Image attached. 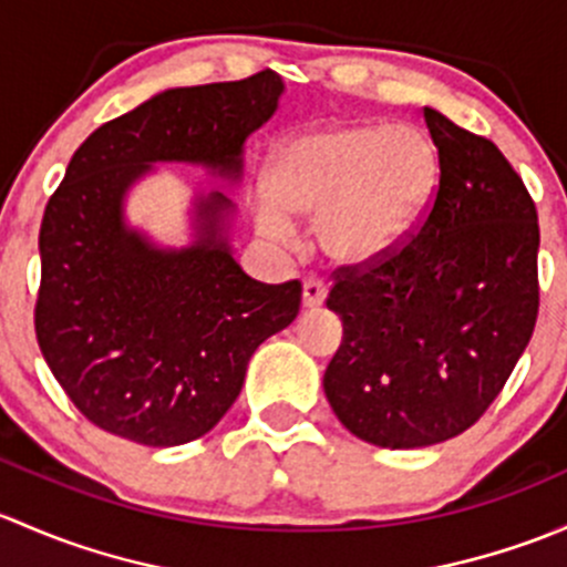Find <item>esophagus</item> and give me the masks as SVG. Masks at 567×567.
<instances>
[{"instance_id": "obj_1", "label": "esophagus", "mask_w": 567, "mask_h": 567, "mask_svg": "<svg viewBox=\"0 0 567 567\" xmlns=\"http://www.w3.org/2000/svg\"><path fill=\"white\" fill-rule=\"evenodd\" d=\"M327 297V286L319 278H306L302 281V306L306 308H319Z\"/></svg>"}]
</instances>
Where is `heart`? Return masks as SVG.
I'll return each instance as SVG.
<instances>
[{
	"label": "heart",
	"instance_id": "obj_1",
	"mask_svg": "<svg viewBox=\"0 0 567 567\" xmlns=\"http://www.w3.org/2000/svg\"><path fill=\"white\" fill-rule=\"evenodd\" d=\"M436 150L414 127L327 125L286 138L267 168L261 235L289 240L286 215H313L317 245L363 265L404 240L436 185Z\"/></svg>",
	"mask_w": 567,
	"mask_h": 567
}]
</instances>
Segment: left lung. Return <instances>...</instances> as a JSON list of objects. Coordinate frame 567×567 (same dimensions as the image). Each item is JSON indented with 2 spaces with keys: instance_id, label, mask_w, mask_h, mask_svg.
Returning a JSON list of instances; mask_svg holds the SVG:
<instances>
[{
  "instance_id": "8db88e82",
  "label": "left lung",
  "mask_w": 567,
  "mask_h": 567,
  "mask_svg": "<svg viewBox=\"0 0 567 567\" xmlns=\"http://www.w3.org/2000/svg\"><path fill=\"white\" fill-rule=\"evenodd\" d=\"M440 188L417 235L341 267L327 308L343 341L324 395L358 440L390 451L470 429L499 395L538 319V213L505 155L423 109Z\"/></svg>"
}]
</instances>
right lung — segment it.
<instances>
[{
    "label": "right lung",
    "mask_w": 567,
    "mask_h": 567,
    "mask_svg": "<svg viewBox=\"0 0 567 567\" xmlns=\"http://www.w3.org/2000/svg\"><path fill=\"white\" fill-rule=\"evenodd\" d=\"M284 95L272 70L174 86L97 127L70 157L40 226L34 332L90 423L150 447L194 442L240 395L250 354L295 322L302 286L259 284L231 254L237 207L196 190L194 240L157 245L125 218L157 163L243 179L245 142Z\"/></svg>",
    "instance_id": "obj_1"
}]
</instances>
